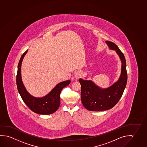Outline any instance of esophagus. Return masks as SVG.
Listing matches in <instances>:
<instances>
[{
    "mask_svg": "<svg viewBox=\"0 0 147 147\" xmlns=\"http://www.w3.org/2000/svg\"><path fill=\"white\" fill-rule=\"evenodd\" d=\"M82 76V73L81 71H77L74 74V77L76 79H78Z\"/></svg>",
    "mask_w": 147,
    "mask_h": 147,
    "instance_id": "34e87169",
    "label": "esophagus"
}]
</instances>
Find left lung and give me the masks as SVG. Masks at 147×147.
I'll list each match as a JSON object with an SVG mask.
<instances>
[{"label": "left lung", "instance_id": "1", "mask_svg": "<svg viewBox=\"0 0 147 147\" xmlns=\"http://www.w3.org/2000/svg\"><path fill=\"white\" fill-rule=\"evenodd\" d=\"M106 42L110 49L115 51L120 58L121 74L117 81L105 89L98 86L91 80H79L81 86L82 102L84 107L90 111H105L113 107L121 98L127 84L126 62L123 53L113 42L109 41Z\"/></svg>", "mask_w": 147, "mask_h": 147}]
</instances>
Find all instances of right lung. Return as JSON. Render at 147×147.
<instances>
[{
    "instance_id": "1",
    "label": "right lung",
    "mask_w": 147,
    "mask_h": 147,
    "mask_svg": "<svg viewBox=\"0 0 147 147\" xmlns=\"http://www.w3.org/2000/svg\"><path fill=\"white\" fill-rule=\"evenodd\" d=\"M28 49L21 56L18 65L16 84L18 91L26 106L32 111L37 114L49 115L58 110L60 104V93L63 88L70 84V80L59 83L47 96L36 98L30 95L26 90L21 79V64Z\"/></svg>"
}]
</instances>
